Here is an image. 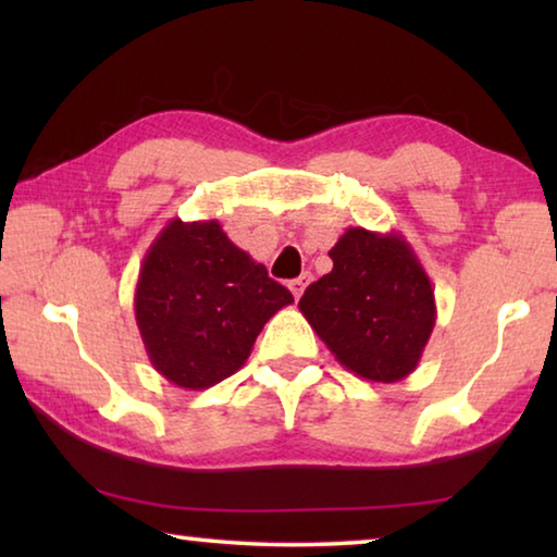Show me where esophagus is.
<instances>
[{
	"mask_svg": "<svg viewBox=\"0 0 557 557\" xmlns=\"http://www.w3.org/2000/svg\"><path fill=\"white\" fill-rule=\"evenodd\" d=\"M309 280H312V275H309V272H305V275H301V277L289 282V289H292V295H295V299L301 297V292H305V287L309 285Z\"/></svg>",
	"mask_w": 557,
	"mask_h": 557,
	"instance_id": "obj_1",
	"label": "esophagus"
}]
</instances>
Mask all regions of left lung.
<instances>
[{"mask_svg": "<svg viewBox=\"0 0 557 557\" xmlns=\"http://www.w3.org/2000/svg\"><path fill=\"white\" fill-rule=\"evenodd\" d=\"M334 268L305 289L299 312L358 379L395 383L418 369L435 329V289L400 233L348 228Z\"/></svg>", "mask_w": 557, "mask_h": 557, "instance_id": "left-lung-1", "label": "left lung"}]
</instances>
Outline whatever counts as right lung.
Instances as JSON below:
<instances>
[{
	"mask_svg": "<svg viewBox=\"0 0 557 557\" xmlns=\"http://www.w3.org/2000/svg\"><path fill=\"white\" fill-rule=\"evenodd\" d=\"M295 301L219 221H169L145 252L135 319L154 371L203 391L248 361L262 326Z\"/></svg>",
	"mask_w": 557,
	"mask_h": 557,
	"instance_id": "obj_1",
	"label": "right lung"
}]
</instances>
